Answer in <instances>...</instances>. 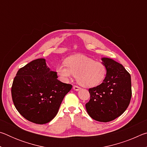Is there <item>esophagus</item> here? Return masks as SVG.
Returning a JSON list of instances; mask_svg holds the SVG:
<instances>
[{"label":"esophagus","mask_w":147,"mask_h":147,"mask_svg":"<svg viewBox=\"0 0 147 147\" xmlns=\"http://www.w3.org/2000/svg\"><path fill=\"white\" fill-rule=\"evenodd\" d=\"M73 89H74V90H75V91H79L80 89L81 88H80V87H78V86H73Z\"/></svg>","instance_id":"obj_1"}]
</instances>
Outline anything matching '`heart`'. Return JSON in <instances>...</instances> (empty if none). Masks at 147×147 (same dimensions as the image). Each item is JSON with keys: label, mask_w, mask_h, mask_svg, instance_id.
<instances>
[{"label": "heart", "mask_w": 147, "mask_h": 147, "mask_svg": "<svg viewBox=\"0 0 147 147\" xmlns=\"http://www.w3.org/2000/svg\"><path fill=\"white\" fill-rule=\"evenodd\" d=\"M64 63L56 67V73L61 81L68 82L76 75L77 81L84 87L93 88L105 79L107 69L101 61L83 54H75L67 58Z\"/></svg>", "instance_id": "b5f03b06"}]
</instances>
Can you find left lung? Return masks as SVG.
I'll return each instance as SVG.
<instances>
[{
  "label": "left lung",
  "instance_id": "obj_1",
  "mask_svg": "<svg viewBox=\"0 0 147 147\" xmlns=\"http://www.w3.org/2000/svg\"><path fill=\"white\" fill-rule=\"evenodd\" d=\"M107 73L103 82L89 89L90 100L86 104L89 115L94 120L113 121L121 115L130 104L131 97V76L118 62L102 58Z\"/></svg>",
  "mask_w": 147,
  "mask_h": 147
}]
</instances>
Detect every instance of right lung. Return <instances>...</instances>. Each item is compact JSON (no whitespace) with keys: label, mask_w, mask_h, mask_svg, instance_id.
Listing matches in <instances>:
<instances>
[{"label":"right lung","mask_w":147,"mask_h":147,"mask_svg":"<svg viewBox=\"0 0 147 147\" xmlns=\"http://www.w3.org/2000/svg\"><path fill=\"white\" fill-rule=\"evenodd\" d=\"M44 58L32 61L17 71L11 87L17 110L27 120L43 124L55 117L72 85L61 82Z\"/></svg>","instance_id":"1"}]
</instances>
